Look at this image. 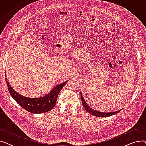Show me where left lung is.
<instances>
[{
  "instance_id": "1",
  "label": "left lung",
  "mask_w": 146,
  "mask_h": 146,
  "mask_svg": "<svg viewBox=\"0 0 146 146\" xmlns=\"http://www.w3.org/2000/svg\"><path fill=\"white\" fill-rule=\"evenodd\" d=\"M80 96H81V99H82V105H83V106L84 107V108H85L89 113L92 114L93 115H94V116L98 117H110L111 115H115V114L118 113L121 110H119L118 111L112 112H102L97 111L96 110H93L92 108H90V106H88V105L87 104V103L85 101V99H84V98L83 97V95L82 94L81 92H80Z\"/></svg>"
}]
</instances>
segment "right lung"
I'll use <instances>...</instances> for the list:
<instances>
[{"label":"right lung","instance_id":"obj_1","mask_svg":"<svg viewBox=\"0 0 146 146\" xmlns=\"http://www.w3.org/2000/svg\"><path fill=\"white\" fill-rule=\"evenodd\" d=\"M7 88L11 96L22 108L29 112L42 113L48 112L54 107L58 95L67 81L60 83L54 88L50 93L44 96L31 98L22 96L15 91L6 78Z\"/></svg>","mask_w":146,"mask_h":146}]
</instances>
